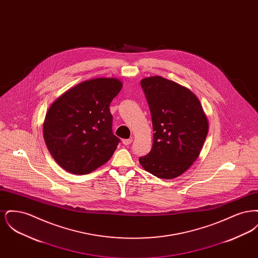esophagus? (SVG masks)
<instances>
[{
	"label": "esophagus",
	"instance_id": "1",
	"mask_svg": "<svg viewBox=\"0 0 258 258\" xmlns=\"http://www.w3.org/2000/svg\"><path fill=\"white\" fill-rule=\"evenodd\" d=\"M122 142H123V144L124 146H127V145H130V144L133 142V139H123Z\"/></svg>",
	"mask_w": 258,
	"mask_h": 258
}]
</instances>
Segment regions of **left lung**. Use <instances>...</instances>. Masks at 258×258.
Returning a JSON list of instances; mask_svg holds the SVG:
<instances>
[{
  "instance_id": "1",
  "label": "left lung",
  "mask_w": 258,
  "mask_h": 258,
  "mask_svg": "<svg viewBox=\"0 0 258 258\" xmlns=\"http://www.w3.org/2000/svg\"><path fill=\"white\" fill-rule=\"evenodd\" d=\"M154 131L150 153L141 166L161 179H174L197 160L208 134L207 116L197 96L186 87L161 76L141 80Z\"/></svg>"
}]
</instances>
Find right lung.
Returning <instances> with one entry per match:
<instances>
[{
  "mask_svg": "<svg viewBox=\"0 0 258 258\" xmlns=\"http://www.w3.org/2000/svg\"><path fill=\"white\" fill-rule=\"evenodd\" d=\"M122 87L118 78H94L71 88L51 104L43 138L64 170L85 175L110 160L120 139L112 133L109 105Z\"/></svg>",
  "mask_w": 258,
  "mask_h": 258,
  "instance_id": "obj_1",
  "label": "right lung"
}]
</instances>
